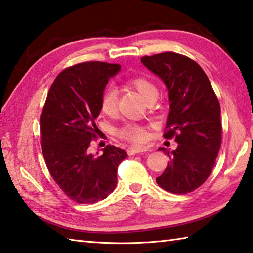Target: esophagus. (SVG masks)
Listing matches in <instances>:
<instances>
[{
    "instance_id": "obj_1",
    "label": "esophagus",
    "mask_w": 253,
    "mask_h": 253,
    "mask_svg": "<svg viewBox=\"0 0 253 253\" xmlns=\"http://www.w3.org/2000/svg\"><path fill=\"white\" fill-rule=\"evenodd\" d=\"M147 148H140V147H129L127 148V154L128 155H135V154H140L147 152Z\"/></svg>"
}]
</instances>
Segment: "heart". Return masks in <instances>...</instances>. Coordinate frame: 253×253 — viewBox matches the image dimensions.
<instances>
[{
	"mask_svg": "<svg viewBox=\"0 0 253 253\" xmlns=\"http://www.w3.org/2000/svg\"><path fill=\"white\" fill-rule=\"evenodd\" d=\"M125 84L139 93L145 101L156 98L157 89L151 79L144 76H131L125 80ZM100 109L106 115H114L117 110V91L113 87L104 89L100 95ZM116 135L128 143L138 145L147 140V130L139 124H126L116 129Z\"/></svg>",
	"mask_w": 253,
	"mask_h": 253,
	"instance_id": "heart-1",
	"label": "heart"
}]
</instances>
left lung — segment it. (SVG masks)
Wrapping results in <instances>:
<instances>
[{
	"label": "left lung",
	"mask_w": 253,
	"mask_h": 253,
	"mask_svg": "<svg viewBox=\"0 0 253 253\" xmlns=\"http://www.w3.org/2000/svg\"><path fill=\"white\" fill-rule=\"evenodd\" d=\"M140 60L168 88L170 110L163 136L178 144L172 153L158 148L169 162L156 182L169 193H190L207 181L220 151V102L202 68L186 55L163 52Z\"/></svg>",
	"instance_id": "1"
}]
</instances>
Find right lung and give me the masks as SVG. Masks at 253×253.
Masks as SVG:
<instances>
[{
	"label": "right lung",
	"instance_id": "add662e5",
	"mask_svg": "<svg viewBox=\"0 0 253 253\" xmlns=\"http://www.w3.org/2000/svg\"><path fill=\"white\" fill-rule=\"evenodd\" d=\"M121 65L100 61L77 63L57 76L40 116L41 149L49 173L68 198L96 203L115 190L117 169L127 154L107 145L101 155L89 153L98 138L95 119L100 95Z\"/></svg>",
	"mask_w": 253,
	"mask_h": 253
}]
</instances>
